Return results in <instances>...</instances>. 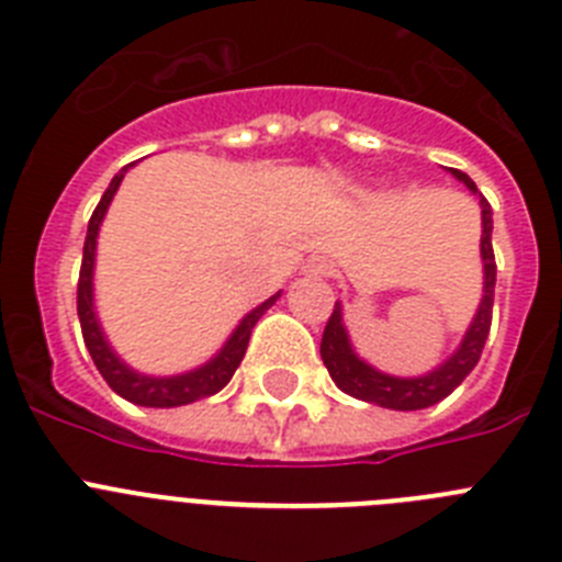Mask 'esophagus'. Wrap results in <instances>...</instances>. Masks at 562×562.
<instances>
[{"label": "esophagus", "instance_id": "34e87169", "mask_svg": "<svg viewBox=\"0 0 562 562\" xmlns=\"http://www.w3.org/2000/svg\"><path fill=\"white\" fill-rule=\"evenodd\" d=\"M306 272H310V276H315V278L331 276V261H329V258H324V256L312 258L310 267H306Z\"/></svg>", "mask_w": 562, "mask_h": 562}]
</instances>
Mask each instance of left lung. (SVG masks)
<instances>
[{
    "label": "left lung",
    "mask_w": 562,
    "mask_h": 562,
    "mask_svg": "<svg viewBox=\"0 0 562 562\" xmlns=\"http://www.w3.org/2000/svg\"><path fill=\"white\" fill-rule=\"evenodd\" d=\"M453 177H459L470 191H479L475 182L467 177L464 171H456ZM481 222H484V233H481V258H484V297H481L479 315H475L473 326L461 340L459 351L450 357L445 366H439L436 371L425 376H416V380H400V376H389L374 371L371 366L360 360V357L351 351V342L346 329H342V315L340 306L335 304V312L326 321L324 340H321V357H324V366L329 369L331 380L340 391H346L349 396L362 402H374L380 408H394V411H419L430 408L436 402H441L445 396L453 394L461 385L470 371L475 369V362L481 360V351H484L486 335H490V326H493V301H495V252H493V207L490 202L481 196Z\"/></svg>",
    "instance_id": "1"
}]
</instances>
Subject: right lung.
I'll return each instance as SVG.
<instances>
[{"mask_svg": "<svg viewBox=\"0 0 562 562\" xmlns=\"http://www.w3.org/2000/svg\"><path fill=\"white\" fill-rule=\"evenodd\" d=\"M126 168H121V173H114V180L109 182L101 202H98V207L92 211V220H89L87 238H83L81 276H78V321H81V335H83V342H87L89 355H92L98 371H101L103 380L109 382V389H112L114 394H121L123 400L134 402V405H146V408H177V405H188V402L205 400V396H213L216 391L225 389L227 382H231V376L236 374L241 357H245L252 326L258 324V317L265 315V312L276 304L278 295H272L270 301L256 306V310H252L241 324H238V329L233 331L231 340L225 342V349L213 357L207 366L191 371V374L143 376V374H134L132 369H126V366L114 357V351L109 349V342L103 340L101 326H98V317H95V306H92V265H95L98 227H101L103 213H106L114 191H117V186H121Z\"/></svg>", "mask_w": 562, "mask_h": 562, "instance_id": "right-lung-1", "label": "right lung"}]
</instances>
